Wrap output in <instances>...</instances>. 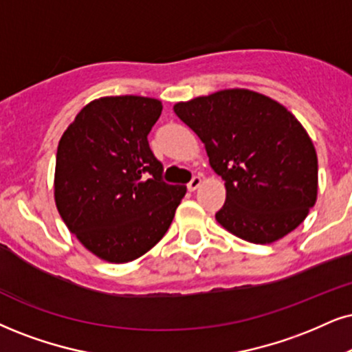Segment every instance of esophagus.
I'll list each match as a JSON object with an SVG mask.
<instances>
[{"mask_svg": "<svg viewBox=\"0 0 352 352\" xmlns=\"http://www.w3.org/2000/svg\"><path fill=\"white\" fill-rule=\"evenodd\" d=\"M201 184H202L201 176H194L192 179H190V183L188 184V189L190 190V192H192V190H196V189L201 188Z\"/></svg>", "mask_w": 352, "mask_h": 352, "instance_id": "obj_1", "label": "esophagus"}]
</instances>
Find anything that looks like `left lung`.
<instances>
[{"instance_id":"1","label":"left lung","mask_w":352,"mask_h":352,"mask_svg":"<svg viewBox=\"0 0 352 352\" xmlns=\"http://www.w3.org/2000/svg\"><path fill=\"white\" fill-rule=\"evenodd\" d=\"M175 114L201 138L209 163L225 181L215 220L256 245L296 230L315 206L318 158L297 117L280 102L233 88L181 101Z\"/></svg>"}]
</instances>
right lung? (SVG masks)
<instances>
[{"label":"right lung","instance_id":"obj_1","mask_svg":"<svg viewBox=\"0 0 352 352\" xmlns=\"http://www.w3.org/2000/svg\"><path fill=\"white\" fill-rule=\"evenodd\" d=\"M162 109L155 98L94 99L58 142L56 210L102 261L129 263L153 248L186 194L184 186L163 183V166L146 140Z\"/></svg>","mask_w":352,"mask_h":352}]
</instances>
